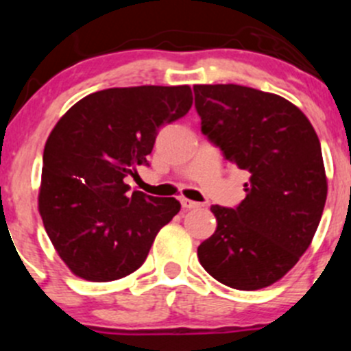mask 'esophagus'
<instances>
[{"label":"esophagus","mask_w":351,"mask_h":351,"mask_svg":"<svg viewBox=\"0 0 351 351\" xmlns=\"http://www.w3.org/2000/svg\"><path fill=\"white\" fill-rule=\"evenodd\" d=\"M182 207L183 208H186V210H192V208H198V207H202L200 204H198V202H193V200H190V198H182Z\"/></svg>","instance_id":"esophagus-1"}]
</instances>
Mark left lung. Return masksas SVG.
Listing matches in <instances>:
<instances>
[{
	"instance_id": "obj_1",
	"label": "left lung",
	"mask_w": 351,
	"mask_h": 351,
	"mask_svg": "<svg viewBox=\"0 0 351 351\" xmlns=\"http://www.w3.org/2000/svg\"><path fill=\"white\" fill-rule=\"evenodd\" d=\"M193 91L202 132L250 173L238 207H210L217 229L198 246V261L221 284L265 289L295 267L319 226L328 195L319 139L278 95L241 84H195Z\"/></svg>"
}]
</instances>
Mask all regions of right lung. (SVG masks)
<instances>
[{
  "instance_id": "right-lung-1",
  "label": "right lung",
  "mask_w": 351,
  "mask_h": 351,
  "mask_svg": "<svg viewBox=\"0 0 351 351\" xmlns=\"http://www.w3.org/2000/svg\"><path fill=\"white\" fill-rule=\"evenodd\" d=\"M192 88H108L81 98L44 147L38 212L66 267L90 282L136 271L156 234L180 212L173 197L129 192L158 129L189 113Z\"/></svg>"
}]
</instances>
